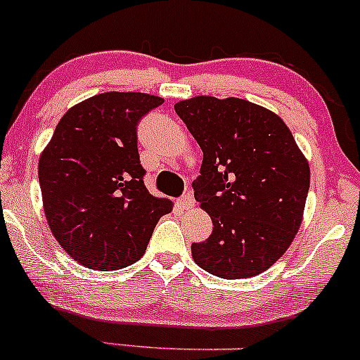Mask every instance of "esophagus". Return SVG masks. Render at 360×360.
I'll return each mask as SVG.
<instances>
[{
	"mask_svg": "<svg viewBox=\"0 0 360 360\" xmlns=\"http://www.w3.org/2000/svg\"><path fill=\"white\" fill-rule=\"evenodd\" d=\"M179 205L183 206V210H191L194 206V198L191 193H186L179 198Z\"/></svg>",
	"mask_w": 360,
	"mask_h": 360,
	"instance_id": "obj_1",
	"label": "esophagus"
}]
</instances>
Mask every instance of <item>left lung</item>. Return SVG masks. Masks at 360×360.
I'll return each mask as SVG.
<instances>
[{
    "mask_svg": "<svg viewBox=\"0 0 360 360\" xmlns=\"http://www.w3.org/2000/svg\"><path fill=\"white\" fill-rule=\"evenodd\" d=\"M203 150L194 200L213 232L193 243L210 274L245 279L269 269L298 233L309 189L308 160L286 123L240 100L196 96L174 105Z\"/></svg>",
    "mask_w": 360,
    "mask_h": 360,
    "instance_id": "obj_1",
    "label": "left lung"
}]
</instances>
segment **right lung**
<instances>
[{"instance_id":"1","label":"right lung","mask_w":360,"mask_h":360,"mask_svg":"<svg viewBox=\"0 0 360 360\" xmlns=\"http://www.w3.org/2000/svg\"><path fill=\"white\" fill-rule=\"evenodd\" d=\"M162 103L146 93L96 94L60 118L40 155L47 223L82 266L111 271L137 262L172 210L147 191L137 148L139 122Z\"/></svg>"}]
</instances>
